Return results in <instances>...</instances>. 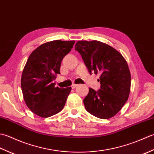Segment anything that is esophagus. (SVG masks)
<instances>
[{
    "label": "esophagus",
    "instance_id": "esophagus-1",
    "mask_svg": "<svg viewBox=\"0 0 154 154\" xmlns=\"http://www.w3.org/2000/svg\"><path fill=\"white\" fill-rule=\"evenodd\" d=\"M77 85H78L77 84H73V85H71V88H72V89H74V88L76 87Z\"/></svg>",
    "mask_w": 154,
    "mask_h": 154
}]
</instances>
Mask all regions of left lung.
Returning <instances> with one entry per match:
<instances>
[{"label": "left lung", "instance_id": "left-lung-1", "mask_svg": "<svg viewBox=\"0 0 154 154\" xmlns=\"http://www.w3.org/2000/svg\"><path fill=\"white\" fill-rule=\"evenodd\" d=\"M91 75L99 73L100 89H89L83 99L92 115L108 119L119 112L128 99L131 76L125 59L110 45L99 41H79L75 46Z\"/></svg>", "mask_w": 154, "mask_h": 154}]
</instances>
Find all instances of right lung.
I'll use <instances>...</instances> for the list:
<instances>
[{
    "label": "right lung",
    "instance_id": "obj_1",
    "mask_svg": "<svg viewBox=\"0 0 154 154\" xmlns=\"http://www.w3.org/2000/svg\"><path fill=\"white\" fill-rule=\"evenodd\" d=\"M75 41L55 40L40 45L29 56L21 78L26 104L42 118L56 114L63 109L71 87H55V75L60 74L61 61Z\"/></svg>",
    "mask_w": 154,
    "mask_h": 154
}]
</instances>
